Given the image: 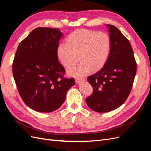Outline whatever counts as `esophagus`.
Returning a JSON list of instances; mask_svg holds the SVG:
<instances>
[{"mask_svg": "<svg viewBox=\"0 0 151 151\" xmlns=\"http://www.w3.org/2000/svg\"><path fill=\"white\" fill-rule=\"evenodd\" d=\"M85 80H86L85 77H79V78L76 79V83H79L82 81H84Z\"/></svg>", "mask_w": 151, "mask_h": 151, "instance_id": "34e87169", "label": "esophagus"}]
</instances>
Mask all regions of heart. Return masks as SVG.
<instances>
[{
    "label": "heart",
    "mask_w": 151,
    "mask_h": 151,
    "mask_svg": "<svg viewBox=\"0 0 151 151\" xmlns=\"http://www.w3.org/2000/svg\"><path fill=\"white\" fill-rule=\"evenodd\" d=\"M111 40L107 33L89 29H77L68 36L66 43L57 48V56L62 64L69 68L78 61L68 73L72 76H82L91 70H97L103 67L110 55Z\"/></svg>",
    "instance_id": "b5f03b06"
}]
</instances>
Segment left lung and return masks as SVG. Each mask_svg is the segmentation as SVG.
Instances as JSON below:
<instances>
[{"label":"left lung","mask_w":151,"mask_h":151,"mask_svg":"<svg viewBox=\"0 0 151 151\" xmlns=\"http://www.w3.org/2000/svg\"><path fill=\"white\" fill-rule=\"evenodd\" d=\"M107 26L111 40L110 55L101 69L88 77L93 92L86 98V103L99 113L111 111L124 103L137 72V63L129 41L115 26Z\"/></svg>","instance_id":"obj_1"}]
</instances>
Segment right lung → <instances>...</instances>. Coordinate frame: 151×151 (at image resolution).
Instances as JSON below:
<instances>
[{
    "label": "right lung",
    "mask_w": 151,
    "mask_h": 151,
    "mask_svg": "<svg viewBox=\"0 0 151 151\" xmlns=\"http://www.w3.org/2000/svg\"><path fill=\"white\" fill-rule=\"evenodd\" d=\"M62 33L58 28H37L19 43L12 73L22 101L38 112H52L64 102L74 78L63 77L65 70L58 60Z\"/></svg>",
    "instance_id": "1"
}]
</instances>
